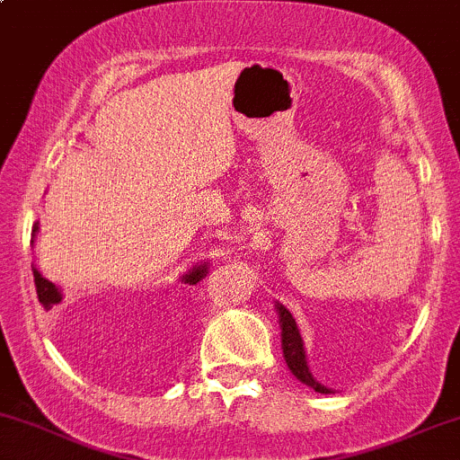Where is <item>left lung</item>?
<instances>
[{
    "mask_svg": "<svg viewBox=\"0 0 460 460\" xmlns=\"http://www.w3.org/2000/svg\"><path fill=\"white\" fill-rule=\"evenodd\" d=\"M277 307V316H279V327H281V349H284V358L286 365L290 369L292 376L296 377L299 382H304L310 388H314L316 393H334L332 388H327L325 385H321L314 376H312L310 367H307V356H305V347H304V338L299 334V327H296L295 316L288 312V307L281 304H275Z\"/></svg>",
    "mask_w": 460,
    "mask_h": 460,
    "instance_id": "obj_1",
    "label": "left lung"
}]
</instances>
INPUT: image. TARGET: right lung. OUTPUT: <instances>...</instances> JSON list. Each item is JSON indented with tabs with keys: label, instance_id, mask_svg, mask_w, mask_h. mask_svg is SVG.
Listing matches in <instances>:
<instances>
[{
	"label": "right lung",
	"instance_id": "right-lung-1",
	"mask_svg": "<svg viewBox=\"0 0 460 460\" xmlns=\"http://www.w3.org/2000/svg\"><path fill=\"white\" fill-rule=\"evenodd\" d=\"M37 231H39V222H34L32 235H37ZM207 272H209V264H207V261H199V264L191 266L185 275H181V281H183V284L194 286L203 279ZM32 275H34V286H37L39 301H41L45 307H52L54 304H58V301L63 299V292H60V288L57 284H52L49 279H45L37 266H32Z\"/></svg>",
	"mask_w": 460,
	"mask_h": 460
}]
</instances>
